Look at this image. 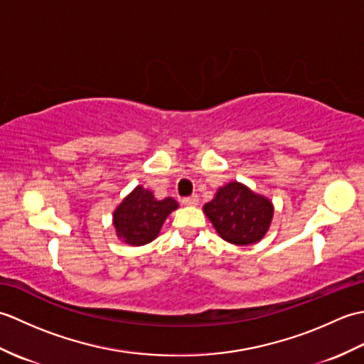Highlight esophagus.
<instances>
[{
  "instance_id": "esophagus-1",
  "label": "esophagus",
  "mask_w": 364,
  "mask_h": 364,
  "mask_svg": "<svg viewBox=\"0 0 364 364\" xmlns=\"http://www.w3.org/2000/svg\"><path fill=\"white\" fill-rule=\"evenodd\" d=\"M181 203H183V205H188V206H194V205L198 203V197H197L196 194L191 196V197H184V198L181 200Z\"/></svg>"
}]
</instances>
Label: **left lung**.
Here are the masks:
<instances>
[{"instance_id":"1","label":"left lung","mask_w":364,"mask_h":364,"mask_svg":"<svg viewBox=\"0 0 364 364\" xmlns=\"http://www.w3.org/2000/svg\"><path fill=\"white\" fill-rule=\"evenodd\" d=\"M203 211L220 237L236 245L258 242L274 215L272 203L241 183H228L220 188Z\"/></svg>"}]
</instances>
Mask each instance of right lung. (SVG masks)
I'll list each match as a JSON object with an SVG mask.
<instances>
[{
	"label": "right lung",
	"instance_id": "obj_1",
	"mask_svg": "<svg viewBox=\"0 0 364 364\" xmlns=\"http://www.w3.org/2000/svg\"><path fill=\"white\" fill-rule=\"evenodd\" d=\"M173 198L156 200L149 189L137 186L114 213L119 237L131 245H144L158 236L167 215L176 210Z\"/></svg>",
	"mask_w": 364,
	"mask_h": 364
}]
</instances>
